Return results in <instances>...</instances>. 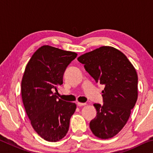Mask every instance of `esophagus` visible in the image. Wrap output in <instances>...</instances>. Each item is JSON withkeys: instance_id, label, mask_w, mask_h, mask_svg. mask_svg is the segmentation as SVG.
<instances>
[{"instance_id": "esophagus-1", "label": "esophagus", "mask_w": 153, "mask_h": 153, "mask_svg": "<svg viewBox=\"0 0 153 153\" xmlns=\"http://www.w3.org/2000/svg\"><path fill=\"white\" fill-rule=\"evenodd\" d=\"M77 106H78V107H82V106H84V105H86V103H82V102H77Z\"/></svg>"}]
</instances>
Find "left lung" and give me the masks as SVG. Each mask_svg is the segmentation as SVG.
Here are the masks:
<instances>
[{
    "label": "left lung",
    "instance_id": "8db88e82",
    "mask_svg": "<svg viewBox=\"0 0 153 153\" xmlns=\"http://www.w3.org/2000/svg\"><path fill=\"white\" fill-rule=\"evenodd\" d=\"M77 60L96 83L105 85L103 104H94L97 113L90 128L98 138H112L126 125L138 98L136 69L123 53L111 46H101Z\"/></svg>",
    "mask_w": 153,
    "mask_h": 153
}]
</instances>
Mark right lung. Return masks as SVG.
<instances>
[{"mask_svg": "<svg viewBox=\"0 0 153 153\" xmlns=\"http://www.w3.org/2000/svg\"><path fill=\"white\" fill-rule=\"evenodd\" d=\"M77 54L51 46H42L32 55L22 81V97L31 124L38 134L48 142H56L68 131L76 105L56 96L63 84L67 66Z\"/></svg>", "mask_w": 153, "mask_h": 153, "instance_id": "add662e5", "label": "right lung"}]
</instances>
